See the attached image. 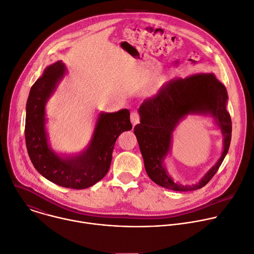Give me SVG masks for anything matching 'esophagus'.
Returning <instances> with one entry per match:
<instances>
[{
    "mask_svg": "<svg viewBox=\"0 0 254 254\" xmlns=\"http://www.w3.org/2000/svg\"><path fill=\"white\" fill-rule=\"evenodd\" d=\"M140 121V117H139V114L137 112H132L131 113V122H132V125L135 126L136 124H138Z\"/></svg>",
    "mask_w": 254,
    "mask_h": 254,
    "instance_id": "34e87169",
    "label": "esophagus"
}]
</instances>
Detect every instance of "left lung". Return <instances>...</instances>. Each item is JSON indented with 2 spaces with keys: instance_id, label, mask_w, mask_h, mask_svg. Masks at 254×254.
<instances>
[{
  "instance_id": "obj_1",
  "label": "left lung",
  "mask_w": 254,
  "mask_h": 254,
  "mask_svg": "<svg viewBox=\"0 0 254 254\" xmlns=\"http://www.w3.org/2000/svg\"><path fill=\"white\" fill-rule=\"evenodd\" d=\"M227 90L214 73H196L186 78H175L164 83L158 93L143 101L139 107L140 124L134 127L145 171L158 186L168 190L187 191L206 186L215 176L226 156L230 142L232 122L226 106ZM189 115L210 116L223 136V151L217 162L196 184L183 186L167 173L164 159L170 152L172 134L179 122Z\"/></svg>"
}]
</instances>
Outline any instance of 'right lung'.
Returning a JSON list of instances; mask_svg holds the SVG:
<instances>
[{"mask_svg":"<svg viewBox=\"0 0 254 254\" xmlns=\"http://www.w3.org/2000/svg\"><path fill=\"white\" fill-rule=\"evenodd\" d=\"M66 67L62 61L47 66L31 87L26 104L25 140L36 171L53 184L81 190L94 186L108 173L117 138L132 129L130 113H100L88 147L78 154L61 155L48 142L45 106L64 78Z\"/></svg>","mask_w":254,"mask_h":254,"instance_id":"obj_1","label":"right lung"}]
</instances>
